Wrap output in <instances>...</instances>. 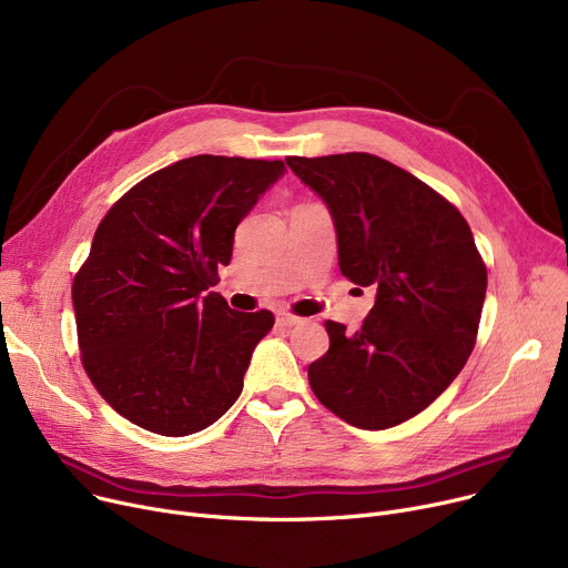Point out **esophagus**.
Masks as SVG:
<instances>
[{"label":"esophagus","instance_id":"34e87169","mask_svg":"<svg viewBox=\"0 0 568 568\" xmlns=\"http://www.w3.org/2000/svg\"><path fill=\"white\" fill-rule=\"evenodd\" d=\"M276 322L281 324V326H296V324H302V317H296V315H292V313H287V311H278L276 313Z\"/></svg>","mask_w":568,"mask_h":568}]
</instances>
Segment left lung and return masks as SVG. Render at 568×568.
<instances>
[{"instance_id":"left-lung-1","label":"left lung","mask_w":568,"mask_h":568,"mask_svg":"<svg viewBox=\"0 0 568 568\" xmlns=\"http://www.w3.org/2000/svg\"><path fill=\"white\" fill-rule=\"evenodd\" d=\"M285 163L329 209L341 274L377 290L356 334L324 322L329 352L308 366L311 389L349 426L394 428L463 371L486 264L458 209L403 168L364 152Z\"/></svg>"}]
</instances>
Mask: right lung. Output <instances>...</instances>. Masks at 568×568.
<instances>
[{
    "mask_svg": "<svg viewBox=\"0 0 568 568\" xmlns=\"http://www.w3.org/2000/svg\"><path fill=\"white\" fill-rule=\"evenodd\" d=\"M285 174L283 161L191 156L142 179L97 227L73 281L82 366L131 424L184 437L244 389L268 311L239 313L212 287L234 230Z\"/></svg>",
    "mask_w": 568,
    "mask_h": 568,
    "instance_id": "1",
    "label": "right lung"
}]
</instances>
